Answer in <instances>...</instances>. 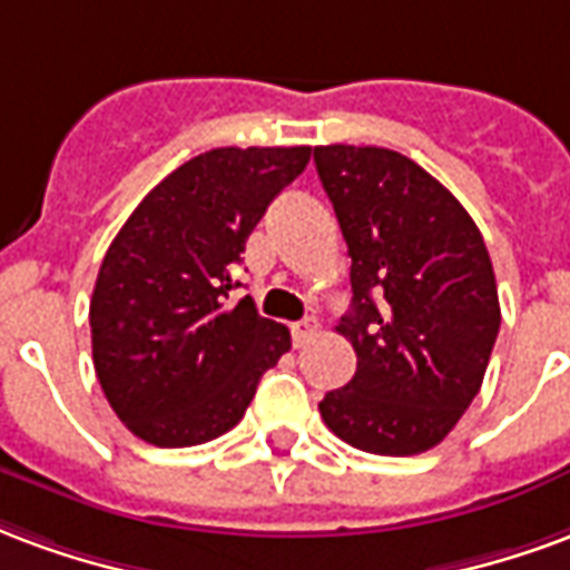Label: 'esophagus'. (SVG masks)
<instances>
[{
    "label": "esophagus",
    "mask_w": 570,
    "mask_h": 570,
    "mask_svg": "<svg viewBox=\"0 0 570 570\" xmlns=\"http://www.w3.org/2000/svg\"><path fill=\"white\" fill-rule=\"evenodd\" d=\"M318 334V322L315 318H303L297 325H291V340H294V348H303L313 336Z\"/></svg>",
    "instance_id": "esophagus-1"
}]
</instances>
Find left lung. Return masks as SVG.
I'll list each match as a JSON object with an SVG mask.
<instances>
[{
	"mask_svg": "<svg viewBox=\"0 0 570 570\" xmlns=\"http://www.w3.org/2000/svg\"><path fill=\"white\" fill-rule=\"evenodd\" d=\"M315 169L352 257V309L336 334L358 355L318 410L355 450L419 455L471 406L501 327L483 234L404 154L318 145Z\"/></svg>",
	"mask_w": 570,
	"mask_h": 570,
	"instance_id": "8db88e82",
	"label": "left lung"
}]
</instances>
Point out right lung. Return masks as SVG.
I'll list each match as a JSON object with an SVG mask.
<instances>
[{
    "mask_svg": "<svg viewBox=\"0 0 570 570\" xmlns=\"http://www.w3.org/2000/svg\"><path fill=\"white\" fill-rule=\"evenodd\" d=\"M309 145L212 148L148 190L111 239L90 297L99 385L145 443L176 450L222 438L261 376L291 348L288 327L230 303L245 239Z\"/></svg>",
    "mask_w": 570,
    "mask_h": 570,
    "instance_id": "obj_1",
    "label": "right lung"
}]
</instances>
